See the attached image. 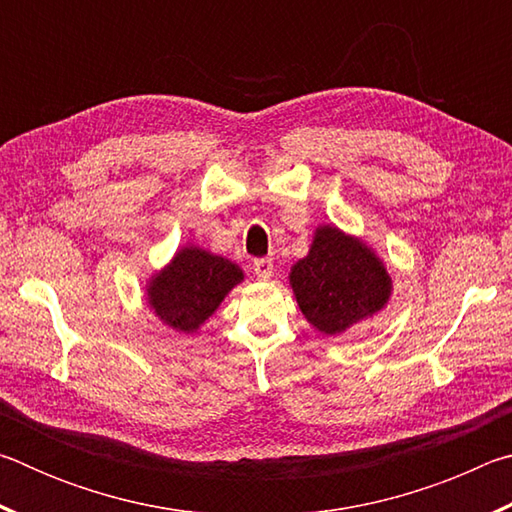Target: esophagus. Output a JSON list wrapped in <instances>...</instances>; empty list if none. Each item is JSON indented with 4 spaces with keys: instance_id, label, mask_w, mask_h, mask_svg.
I'll list each match as a JSON object with an SVG mask.
<instances>
[{
    "instance_id": "obj_1",
    "label": "esophagus",
    "mask_w": 512,
    "mask_h": 512,
    "mask_svg": "<svg viewBox=\"0 0 512 512\" xmlns=\"http://www.w3.org/2000/svg\"><path fill=\"white\" fill-rule=\"evenodd\" d=\"M253 268H255V275L259 277V280H268V277L273 275V259L271 257H259L253 262Z\"/></svg>"
}]
</instances>
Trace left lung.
Listing matches in <instances>:
<instances>
[{
    "label": "left lung",
    "instance_id": "1",
    "mask_svg": "<svg viewBox=\"0 0 512 512\" xmlns=\"http://www.w3.org/2000/svg\"><path fill=\"white\" fill-rule=\"evenodd\" d=\"M302 314L323 334H341L386 305L391 275L363 241L332 225L316 230L309 255L291 268Z\"/></svg>",
    "mask_w": 512,
    "mask_h": 512
}]
</instances>
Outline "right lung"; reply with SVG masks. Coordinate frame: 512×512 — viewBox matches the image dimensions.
<instances>
[{"mask_svg":"<svg viewBox=\"0 0 512 512\" xmlns=\"http://www.w3.org/2000/svg\"><path fill=\"white\" fill-rule=\"evenodd\" d=\"M244 280L237 264L207 250L187 246L149 284V305L162 323L178 332H196L228 291Z\"/></svg>","mask_w":512,"mask_h":512,"instance_id":"right-lung-1","label":"right lung"}]
</instances>
